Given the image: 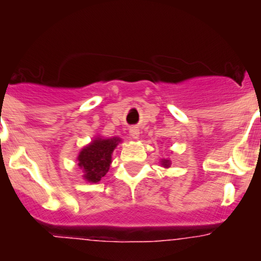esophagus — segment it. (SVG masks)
Returning <instances> with one entry per match:
<instances>
[{
    "mask_svg": "<svg viewBox=\"0 0 261 261\" xmlns=\"http://www.w3.org/2000/svg\"><path fill=\"white\" fill-rule=\"evenodd\" d=\"M139 135H140V130H139L136 126H133V127H130V136L133 139H138Z\"/></svg>",
    "mask_w": 261,
    "mask_h": 261,
    "instance_id": "esophagus-1",
    "label": "esophagus"
}]
</instances>
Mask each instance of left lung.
Listing matches in <instances>:
<instances>
[{"mask_svg":"<svg viewBox=\"0 0 261 261\" xmlns=\"http://www.w3.org/2000/svg\"><path fill=\"white\" fill-rule=\"evenodd\" d=\"M162 164L164 165V167H169V160H162Z\"/></svg>","mask_w":261,"mask_h":261,"instance_id":"obj_1","label":"left lung"}]
</instances>
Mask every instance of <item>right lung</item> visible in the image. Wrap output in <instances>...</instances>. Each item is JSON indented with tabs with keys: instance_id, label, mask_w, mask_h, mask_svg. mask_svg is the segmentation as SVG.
I'll list each match as a JSON object with an SVG mask.
<instances>
[{
	"instance_id": "1",
	"label": "right lung",
	"mask_w": 261,
	"mask_h": 261,
	"mask_svg": "<svg viewBox=\"0 0 261 261\" xmlns=\"http://www.w3.org/2000/svg\"><path fill=\"white\" fill-rule=\"evenodd\" d=\"M120 143V139H96L84 147L78 156V165L84 170V178L97 183L109 172L111 154Z\"/></svg>"
}]
</instances>
